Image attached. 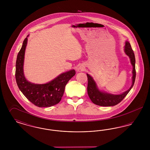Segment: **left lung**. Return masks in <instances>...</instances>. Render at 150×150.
Returning a JSON list of instances; mask_svg holds the SVG:
<instances>
[{"mask_svg":"<svg viewBox=\"0 0 150 150\" xmlns=\"http://www.w3.org/2000/svg\"><path fill=\"white\" fill-rule=\"evenodd\" d=\"M125 52L128 56L132 64L133 68V77H132V84L130 88L126 92L119 95H113L109 93L102 92L100 91L96 86V83L93 80V78L88 74H87L88 78V86L87 91L88 96L93 103L100 106H112L117 105L123 100L125 97L128 94L132 88L134 84L136 79V71L135 63L136 59L134 52L132 50L131 45L128 42H126L125 45Z\"/></svg>","mask_w":150,"mask_h":150,"instance_id":"left-lung-1","label":"left lung"}]
</instances>
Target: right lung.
<instances>
[{"label":"right lung","mask_w":150,"mask_h":150,"mask_svg":"<svg viewBox=\"0 0 150 150\" xmlns=\"http://www.w3.org/2000/svg\"><path fill=\"white\" fill-rule=\"evenodd\" d=\"M27 41L28 38H26L17 57L15 72L17 84L27 99L36 106L50 107L57 105L64 95L66 84L75 75L76 72L74 70H71L64 72L44 84H35L29 82L25 78L23 71Z\"/></svg>","instance_id":"right-lung-1"}]
</instances>
